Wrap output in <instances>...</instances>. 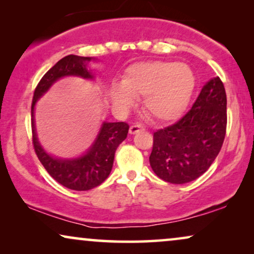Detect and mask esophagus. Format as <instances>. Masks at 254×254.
<instances>
[{
	"mask_svg": "<svg viewBox=\"0 0 254 254\" xmlns=\"http://www.w3.org/2000/svg\"><path fill=\"white\" fill-rule=\"evenodd\" d=\"M142 130H144V127H142L141 125H138V124L133 125V126L129 127V134L130 135H134V134H136V133H138V131H142Z\"/></svg>",
	"mask_w": 254,
	"mask_h": 254,
	"instance_id": "1",
	"label": "esophagus"
}]
</instances>
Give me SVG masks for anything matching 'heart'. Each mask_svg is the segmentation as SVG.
<instances>
[{
  "mask_svg": "<svg viewBox=\"0 0 254 254\" xmlns=\"http://www.w3.org/2000/svg\"><path fill=\"white\" fill-rule=\"evenodd\" d=\"M195 88V76L186 64L175 61H147L129 65L113 83L110 96L116 105L129 109L135 97L143 96V109L149 118L169 123L182 116Z\"/></svg>",
  "mask_w": 254,
  "mask_h": 254,
  "instance_id": "obj_1",
  "label": "heart"
}]
</instances>
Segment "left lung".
<instances>
[{
  "mask_svg": "<svg viewBox=\"0 0 254 254\" xmlns=\"http://www.w3.org/2000/svg\"><path fill=\"white\" fill-rule=\"evenodd\" d=\"M227 128V95L220 77L201 89L192 109L171 126L154 133L149 162L156 175L186 184L209 169L221 150Z\"/></svg>",
  "mask_w": 254,
  "mask_h": 254,
  "instance_id": "obj_1",
  "label": "left lung"
}]
</instances>
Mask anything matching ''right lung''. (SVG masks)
<instances>
[{
    "mask_svg": "<svg viewBox=\"0 0 254 254\" xmlns=\"http://www.w3.org/2000/svg\"><path fill=\"white\" fill-rule=\"evenodd\" d=\"M98 59L78 55H67L58 61L40 79L36 88L31 107L33 145L36 154L50 173L59 184L74 190H89L99 186L110 176L113 166L117 148L127 137L129 126L126 123L103 121L98 134L91 145L76 157H58L45 150L38 138L36 119V105L41 97L48 92L55 82L64 77H81L88 81L95 79L93 69L89 67L91 61Z\"/></svg>",
    "mask_w": 254,
    "mask_h": 254,
    "instance_id": "add662e5",
    "label": "right lung"
}]
</instances>
